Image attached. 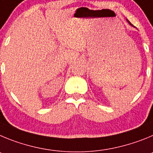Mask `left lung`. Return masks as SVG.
<instances>
[{
  "label": "left lung",
  "mask_w": 153,
  "mask_h": 153,
  "mask_svg": "<svg viewBox=\"0 0 153 153\" xmlns=\"http://www.w3.org/2000/svg\"><path fill=\"white\" fill-rule=\"evenodd\" d=\"M126 21H127V23H129V24H130V26H132V27H133V24H132V23H130V21H129V20H126Z\"/></svg>",
  "instance_id": "1"
}]
</instances>
